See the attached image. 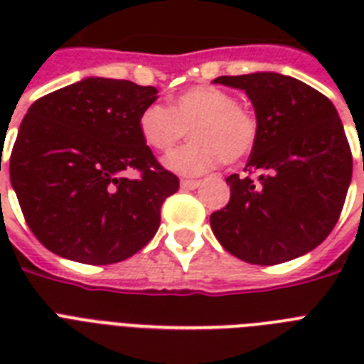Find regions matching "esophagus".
I'll return each mask as SVG.
<instances>
[{"mask_svg": "<svg viewBox=\"0 0 364 364\" xmlns=\"http://www.w3.org/2000/svg\"><path fill=\"white\" fill-rule=\"evenodd\" d=\"M200 181L196 179H181V188H188V191H193V188H198Z\"/></svg>", "mask_w": 364, "mask_h": 364, "instance_id": "obj_1", "label": "esophagus"}]
</instances>
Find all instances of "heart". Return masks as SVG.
Listing matches in <instances>:
<instances>
[{"instance_id": "obj_1", "label": "heart", "mask_w": 364, "mask_h": 364, "mask_svg": "<svg viewBox=\"0 0 364 364\" xmlns=\"http://www.w3.org/2000/svg\"><path fill=\"white\" fill-rule=\"evenodd\" d=\"M137 128L143 141L159 153L176 147L188 130L191 143L164 160L171 171L183 176H202L219 162L236 164L253 151L259 134L253 111L211 85L183 90L171 98L170 107L147 105L137 119Z\"/></svg>"}]
</instances>
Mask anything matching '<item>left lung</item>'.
I'll list each match as a JSON object with an SVG mask.
<instances>
[{
    "label": "left lung",
    "mask_w": 364,
    "mask_h": 364,
    "mask_svg": "<svg viewBox=\"0 0 364 364\" xmlns=\"http://www.w3.org/2000/svg\"><path fill=\"white\" fill-rule=\"evenodd\" d=\"M245 90L259 124L245 171L227 177L230 200L211 213V230L234 257L279 264L316 249L338 221L353 159L333 102L279 73L217 77Z\"/></svg>",
    "instance_id": "1"
}]
</instances>
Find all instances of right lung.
Segmentation results:
<instances>
[{"instance_id":"right-lung-1","label":"right lung","mask_w":364,"mask_h":364,"mask_svg":"<svg viewBox=\"0 0 364 364\" xmlns=\"http://www.w3.org/2000/svg\"><path fill=\"white\" fill-rule=\"evenodd\" d=\"M156 92L87 77L31 104L9 173L28 227L48 251L85 264H113L156 234L160 208L179 188L137 128Z\"/></svg>"}]
</instances>
